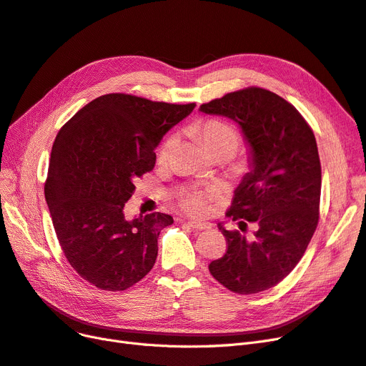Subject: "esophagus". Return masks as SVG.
Masks as SVG:
<instances>
[{
    "label": "esophagus",
    "mask_w": 366,
    "mask_h": 366,
    "mask_svg": "<svg viewBox=\"0 0 366 366\" xmlns=\"http://www.w3.org/2000/svg\"><path fill=\"white\" fill-rule=\"evenodd\" d=\"M188 226H190L192 229H196V231H208V229H211V223H208V222L192 220V222H188Z\"/></svg>",
    "instance_id": "34e87169"
}]
</instances>
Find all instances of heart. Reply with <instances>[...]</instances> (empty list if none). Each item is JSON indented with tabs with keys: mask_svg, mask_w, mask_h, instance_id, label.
Returning a JSON list of instances; mask_svg holds the SVG:
<instances>
[{
	"mask_svg": "<svg viewBox=\"0 0 366 366\" xmlns=\"http://www.w3.org/2000/svg\"><path fill=\"white\" fill-rule=\"evenodd\" d=\"M200 137L208 149L217 146H227L235 152L239 144V134L231 125L222 120H208L200 127ZM172 142L167 140L158 151V159H166ZM219 196L217 188H192L181 196V207L184 211L193 215H204L211 208V200Z\"/></svg>",
	"mask_w": 366,
	"mask_h": 366,
	"instance_id": "1",
	"label": "heart"
}]
</instances>
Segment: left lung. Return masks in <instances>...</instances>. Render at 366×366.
Returning <instances> with one entry per match:
<instances>
[{
  "label": "left lung",
  "instance_id": "8db88e82",
  "mask_svg": "<svg viewBox=\"0 0 366 366\" xmlns=\"http://www.w3.org/2000/svg\"><path fill=\"white\" fill-rule=\"evenodd\" d=\"M199 112L234 120L244 135L250 170L235 188L227 215L258 224L250 241L219 223L227 250L209 264V273L237 294L265 291L299 264L318 224L315 135L294 105L261 87L227 93Z\"/></svg>",
  "mask_w": 366,
  "mask_h": 366
}]
</instances>
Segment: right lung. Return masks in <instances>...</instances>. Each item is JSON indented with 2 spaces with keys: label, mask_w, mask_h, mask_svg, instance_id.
<instances>
[{
  "label": "right lung",
  "mask_w": 366,
  "mask_h": 366,
  "mask_svg": "<svg viewBox=\"0 0 366 366\" xmlns=\"http://www.w3.org/2000/svg\"><path fill=\"white\" fill-rule=\"evenodd\" d=\"M196 104L154 102L124 93L89 102L57 134L45 199L61 250L99 290L125 291L151 272L169 214L127 220L137 178L155 167V147Z\"/></svg>",
  "instance_id": "obj_1"
}]
</instances>
